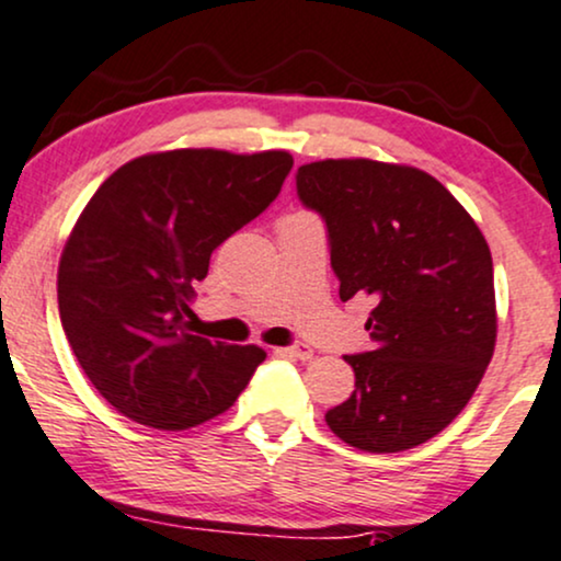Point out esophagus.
I'll list each match as a JSON object with an SVG mask.
<instances>
[{"label": "esophagus", "instance_id": "obj_1", "mask_svg": "<svg viewBox=\"0 0 561 561\" xmlns=\"http://www.w3.org/2000/svg\"><path fill=\"white\" fill-rule=\"evenodd\" d=\"M282 355L287 357H298V360H310L313 357V350H310L308 345H289V347H279Z\"/></svg>", "mask_w": 561, "mask_h": 561}]
</instances>
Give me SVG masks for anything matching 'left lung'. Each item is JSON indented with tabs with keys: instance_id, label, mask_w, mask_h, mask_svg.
<instances>
[{
	"instance_id": "obj_1",
	"label": "left lung",
	"mask_w": 561,
	"mask_h": 561,
	"mask_svg": "<svg viewBox=\"0 0 561 561\" xmlns=\"http://www.w3.org/2000/svg\"><path fill=\"white\" fill-rule=\"evenodd\" d=\"M327 225L340 298L370 295L374 350L345 355L355 391L327 413L350 447L387 455L444 431L494 355V263L470 214L415 167L327 159L295 174Z\"/></svg>"
}]
</instances>
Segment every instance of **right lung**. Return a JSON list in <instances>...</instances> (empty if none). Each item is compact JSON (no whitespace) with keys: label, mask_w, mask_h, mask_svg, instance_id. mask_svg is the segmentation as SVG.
Instances as JSON below:
<instances>
[{"label":"right lung","mask_w":561,"mask_h":561,"mask_svg":"<svg viewBox=\"0 0 561 561\" xmlns=\"http://www.w3.org/2000/svg\"><path fill=\"white\" fill-rule=\"evenodd\" d=\"M287 151L180 148L119 167L88 201L57 274L59 319L88 381L151 428L225 413L266 353L193 334L211 253L279 195Z\"/></svg>","instance_id":"right-lung-1"}]
</instances>
